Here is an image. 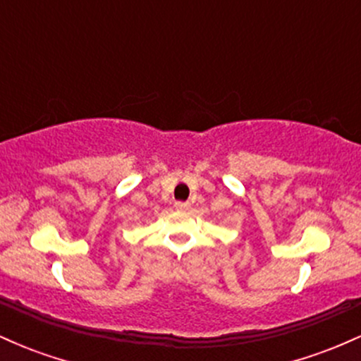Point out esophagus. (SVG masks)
Wrapping results in <instances>:
<instances>
[{
  "mask_svg": "<svg viewBox=\"0 0 361 361\" xmlns=\"http://www.w3.org/2000/svg\"><path fill=\"white\" fill-rule=\"evenodd\" d=\"M175 207H176V209H180V210H185V209H188L190 204H188V202H176Z\"/></svg>",
  "mask_w": 361,
  "mask_h": 361,
  "instance_id": "34e87169",
  "label": "esophagus"
}]
</instances>
